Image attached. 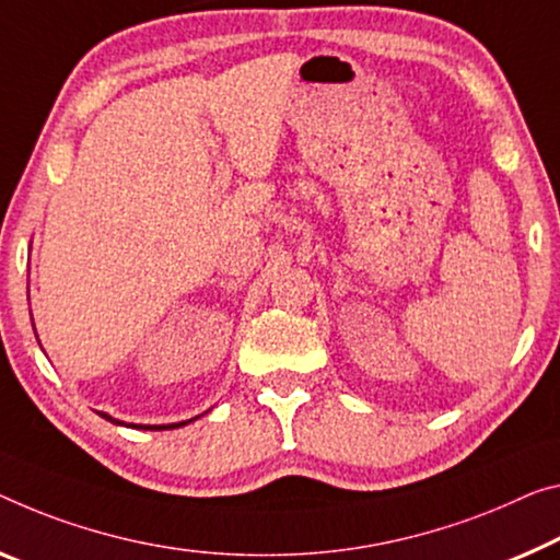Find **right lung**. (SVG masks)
<instances>
[{
  "label": "right lung",
  "instance_id": "1",
  "mask_svg": "<svg viewBox=\"0 0 560 560\" xmlns=\"http://www.w3.org/2000/svg\"><path fill=\"white\" fill-rule=\"evenodd\" d=\"M102 418H107L109 423H117V425H125L122 420H117V418H112V416H107V412H100ZM187 423H192V420H183V423H170V425H132V428H144V430H165V428H179V425H187Z\"/></svg>",
  "mask_w": 560,
  "mask_h": 560
}]
</instances>
